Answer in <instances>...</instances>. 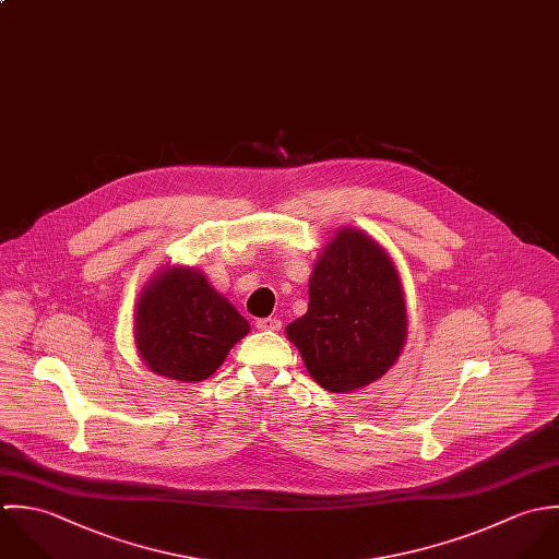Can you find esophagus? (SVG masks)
<instances>
[{"mask_svg":"<svg viewBox=\"0 0 559 559\" xmlns=\"http://www.w3.org/2000/svg\"><path fill=\"white\" fill-rule=\"evenodd\" d=\"M281 320H276V318H263V320H257V329L259 331H270V333H276V331H281Z\"/></svg>","mask_w":559,"mask_h":559,"instance_id":"34e87169","label":"esophagus"}]
</instances>
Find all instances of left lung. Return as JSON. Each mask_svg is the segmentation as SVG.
Segmentation results:
<instances>
[{
  "label": "left lung",
  "instance_id": "1",
  "mask_svg": "<svg viewBox=\"0 0 559 559\" xmlns=\"http://www.w3.org/2000/svg\"><path fill=\"white\" fill-rule=\"evenodd\" d=\"M285 333L311 378L331 393L380 380L408 336L406 296L391 254L354 226L336 228L313 265L309 309Z\"/></svg>",
  "mask_w": 559,
  "mask_h": 559
}]
</instances>
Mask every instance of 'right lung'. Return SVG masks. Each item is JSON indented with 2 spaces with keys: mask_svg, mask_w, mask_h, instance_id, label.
I'll list each match as a JSON object with an SVG mask.
<instances>
[{
  "mask_svg": "<svg viewBox=\"0 0 559 559\" xmlns=\"http://www.w3.org/2000/svg\"><path fill=\"white\" fill-rule=\"evenodd\" d=\"M250 324L190 265H164L142 287L133 341L146 367L177 382H203Z\"/></svg>",
  "mask_w": 559,
  "mask_h": 559,
  "instance_id": "1",
  "label": "right lung"
}]
</instances>
